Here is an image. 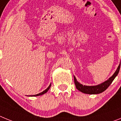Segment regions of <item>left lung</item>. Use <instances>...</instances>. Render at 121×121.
<instances>
[{"mask_svg":"<svg viewBox=\"0 0 121 121\" xmlns=\"http://www.w3.org/2000/svg\"><path fill=\"white\" fill-rule=\"evenodd\" d=\"M120 67L121 63L119 64V66L117 67V69L115 71V72L114 73L113 75L108 80H107L105 82L97 85V86H84V85L83 86L82 84L78 82L75 77H73L74 82H75L76 88L78 90H79L80 92H82L84 93H86V94H99V93H102L109 87V86L112 84L114 79L116 78V77L117 75V74L119 72Z\"/></svg>","mask_w":121,"mask_h":121,"instance_id":"left-lung-1","label":"left lung"}]
</instances>
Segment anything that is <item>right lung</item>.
Masks as SVG:
<instances>
[{"label": "right lung", "mask_w": 121, "mask_h": 121, "mask_svg": "<svg viewBox=\"0 0 121 121\" xmlns=\"http://www.w3.org/2000/svg\"><path fill=\"white\" fill-rule=\"evenodd\" d=\"M51 84H50V85H49V87H48L47 89H46V90H44V91H43V92H41V93H39V94L34 95H32V96H40V95H42L44 94V93H46V92H48V90H49V89H50V87H51Z\"/></svg>", "instance_id": "1"}]
</instances>
